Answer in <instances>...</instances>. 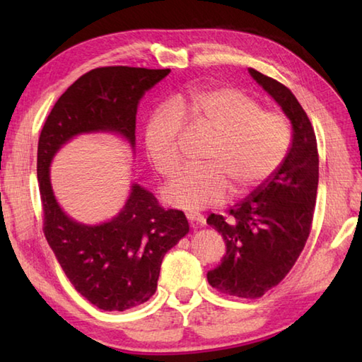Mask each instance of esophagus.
I'll return each instance as SVG.
<instances>
[{
    "mask_svg": "<svg viewBox=\"0 0 362 362\" xmlns=\"http://www.w3.org/2000/svg\"><path fill=\"white\" fill-rule=\"evenodd\" d=\"M187 218H188V221L191 222V226H193V227L205 224V218L202 216V214H199V213L189 211V213H187Z\"/></svg>",
    "mask_w": 362,
    "mask_h": 362,
    "instance_id": "34e87169",
    "label": "esophagus"
}]
</instances>
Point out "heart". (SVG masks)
<instances>
[{"label":"heart","instance_id":"b5f03b06","mask_svg":"<svg viewBox=\"0 0 362 362\" xmlns=\"http://www.w3.org/2000/svg\"><path fill=\"white\" fill-rule=\"evenodd\" d=\"M185 124L216 135L205 160L209 166L185 169L163 189L168 205L187 211L224 202L232 183L238 194L261 187L281 166L291 144L281 113L261 110L241 90L196 88L158 107L146 124V151L160 175L171 177L180 168Z\"/></svg>","mask_w":362,"mask_h":362}]
</instances>
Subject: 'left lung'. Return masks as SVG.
I'll return each mask as SVG.
<instances>
[{
	"instance_id": "left-lung-1",
	"label": "left lung",
	"mask_w": 362,
	"mask_h": 362,
	"mask_svg": "<svg viewBox=\"0 0 362 362\" xmlns=\"http://www.w3.org/2000/svg\"><path fill=\"white\" fill-rule=\"evenodd\" d=\"M249 73L292 124V144L271 179L228 210L232 221L211 213L206 224L222 235L227 252L206 274L228 296L257 298L276 286L296 264L311 232L319 183L316 134L292 91L269 76Z\"/></svg>"
}]
</instances>
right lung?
<instances>
[{
	"mask_svg": "<svg viewBox=\"0 0 362 362\" xmlns=\"http://www.w3.org/2000/svg\"><path fill=\"white\" fill-rule=\"evenodd\" d=\"M171 70L95 68L68 87L45 121L37 149L43 233L74 289L104 311L141 305L157 289L165 253L189 232L180 210H165L134 183L122 210L109 222L86 226L68 218L54 197L49 165L79 134L113 132L135 148V119L143 95Z\"/></svg>",
	"mask_w": 362,
	"mask_h": 362,
	"instance_id": "1",
	"label": "right lung"
}]
</instances>
